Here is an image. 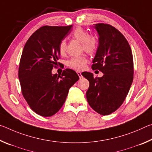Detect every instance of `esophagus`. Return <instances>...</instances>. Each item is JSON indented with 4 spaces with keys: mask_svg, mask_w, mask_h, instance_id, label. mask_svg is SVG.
I'll return each mask as SVG.
<instances>
[{
    "mask_svg": "<svg viewBox=\"0 0 152 152\" xmlns=\"http://www.w3.org/2000/svg\"><path fill=\"white\" fill-rule=\"evenodd\" d=\"M77 74H78V75L80 78H81L82 77V74H81L80 72H77Z\"/></svg>",
    "mask_w": 152,
    "mask_h": 152,
    "instance_id": "1",
    "label": "esophagus"
}]
</instances>
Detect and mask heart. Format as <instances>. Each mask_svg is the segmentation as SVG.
Segmentation results:
<instances>
[{
  "label": "heart",
  "instance_id": "heart-1",
  "mask_svg": "<svg viewBox=\"0 0 152 152\" xmlns=\"http://www.w3.org/2000/svg\"><path fill=\"white\" fill-rule=\"evenodd\" d=\"M74 39L82 43V50L89 54L93 53L96 49V40L92 36L88 35L85 31L80 27L76 28L72 33ZM66 42L65 40H61L59 45V52L61 55L66 53ZM87 60L84 56H80L71 58L68 61L67 64L70 68L75 70H82L85 68Z\"/></svg>",
  "mask_w": 152,
  "mask_h": 152
}]
</instances>
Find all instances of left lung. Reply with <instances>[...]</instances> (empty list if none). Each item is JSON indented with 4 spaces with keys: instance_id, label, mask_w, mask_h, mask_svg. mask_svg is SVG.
Instances as JSON below:
<instances>
[{
    "instance_id": "8db88e82",
    "label": "left lung",
    "mask_w": 152,
    "mask_h": 152,
    "mask_svg": "<svg viewBox=\"0 0 152 152\" xmlns=\"http://www.w3.org/2000/svg\"><path fill=\"white\" fill-rule=\"evenodd\" d=\"M94 28L99 34V47L92 60V70L103 73L101 78L84 72L89 81L86 99L90 106L102 115H108L121 107L132 86L133 60L127 39L111 25L99 23Z\"/></svg>"
}]
</instances>
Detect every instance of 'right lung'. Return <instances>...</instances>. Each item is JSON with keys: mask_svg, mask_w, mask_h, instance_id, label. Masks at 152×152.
Wrapping results in <instances>:
<instances>
[{"mask_svg": "<svg viewBox=\"0 0 152 152\" xmlns=\"http://www.w3.org/2000/svg\"><path fill=\"white\" fill-rule=\"evenodd\" d=\"M72 27L43 26L31 35L23 50L19 68L22 93L31 109L41 116L55 115L79 79L71 69L64 70L61 76L51 73L60 58V43Z\"/></svg>", "mask_w": 152, "mask_h": 152, "instance_id": "add662e5", "label": "right lung"}]
</instances>
